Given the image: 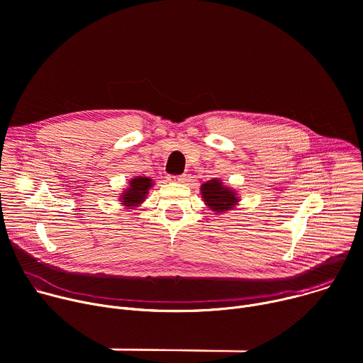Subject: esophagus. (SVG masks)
Wrapping results in <instances>:
<instances>
[{
    "mask_svg": "<svg viewBox=\"0 0 363 363\" xmlns=\"http://www.w3.org/2000/svg\"><path fill=\"white\" fill-rule=\"evenodd\" d=\"M186 179V175H168L169 182H184Z\"/></svg>",
    "mask_w": 363,
    "mask_h": 363,
    "instance_id": "1",
    "label": "esophagus"
}]
</instances>
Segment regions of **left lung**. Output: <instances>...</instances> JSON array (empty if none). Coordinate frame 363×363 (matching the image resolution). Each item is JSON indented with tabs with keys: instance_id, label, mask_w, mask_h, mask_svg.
<instances>
[{
	"instance_id": "8db88e82",
	"label": "left lung",
	"mask_w": 363,
	"mask_h": 363,
	"mask_svg": "<svg viewBox=\"0 0 363 363\" xmlns=\"http://www.w3.org/2000/svg\"><path fill=\"white\" fill-rule=\"evenodd\" d=\"M201 191H202V198L206 202V205H208L210 208L214 210L216 213L228 211L238 202L235 192L225 188L223 185V182L218 179H213L206 184H202Z\"/></svg>"
}]
</instances>
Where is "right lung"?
Returning <instances> with one entry per match:
<instances>
[{"instance_id":"right-lung-1","label":"right lung","mask_w":363,"mask_h":363,"mask_svg":"<svg viewBox=\"0 0 363 363\" xmlns=\"http://www.w3.org/2000/svg\"><path fill=\"white\" fill-rule=\"evenodd\" d=\"M152 186V181L146 177H136L130 181V185L128 188L126 192H123L122 195V202L126 205V206H136L138 203H140L146 194H147V189Z\"/></svg>"}]
</instances>
